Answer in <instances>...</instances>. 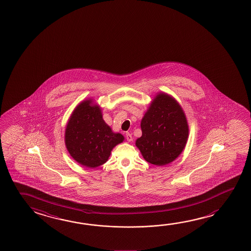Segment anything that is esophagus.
Wrapping results in <instances>:
<instances>
[{
	"label": "esophagus",
	"instance_id": "obj_1",
	"mask_svg": "<svg viewBox=\"0 0 251 251\" xmlns=\"http://www.w3.org/2000/svg\"><path fill=\"white\" fill-rule=\"evenodd\" d=\"M126 139H127V142H131L133 140V137H132V135L130 133H127L126 134Z\"/></svg>",
	"mask_w": 251,
	"mask_h": 251
}]
</instances>
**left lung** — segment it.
Listing matches in <instances>:
<instances>
[{
  "label": "left lung",
  "instance_id": "8db88e82",
  "mask_svg": "<svg viewBox=\"0 0 251 251\" xmlns=\"http://www.w3.org/2000/svg\"><path fill=\"white\" fill-rule=\"evenodd\" d=\"M142 136L136 146L147 162L165 166L180 156L189 137L184 111L176 99L158 93L141 121Z\"/></svg>",
  "mask_w": 251,
  "mask_h": 251
}]
</instances>
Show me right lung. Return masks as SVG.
Here are the masks:
<instances>
[{
    "mask_svg": "<svg viewBox=\"0 0 251 251\" xmlns=\"http://www.w3.org/2000/svg\"><path fill=\"white\" fill-rule=\"evenodd\" d=\"M124 136L115 133L102 117L100 106L89 99L80 102L72 112L65 128L64 141L71 157L89 168L108 160L112 150Z\"/></svg>",
    "mask_w": 251,
    "mask_h": 251,
    "instance_id": "obj_1",
    "label": "right lung"
}]
</instances>
